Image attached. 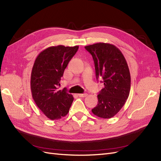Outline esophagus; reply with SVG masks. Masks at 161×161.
Returning <instances> with one entry per match:
<instances>
[{
    "label": "esophagus",
    "mask_w": 161,
    "mask_h": 161,
    "mask_svg": "<svg viewBox=\"0 0 161 161\" xmlns=\"http://www.w3.org/2000/svg\"><path fill=\"white\" fill-rule=\"evenodd\" d=\"M77 95H78L79 97H86L87 96V94H77Z\"/></svg>",
    "instance_id": "esophagus-1"
}]
</instances>
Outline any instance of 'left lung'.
Wrapping results in <instances>:
<instances>
[{
  "label": "left lung",
  "mask_w": 161,
  "mask_h": 161,
  "mask_svg": "<svg viewBox=\"0 0 161 161\" xmlns=\"http://www.w3.org/2000/svg\"><path fill=\"white\" fill-rule=\"evenodd\" d=\"M94 61L96 78L103 79L104 87L97 95L94 115L111 118L125 104L130 90V74L120 50L110 43H97L85 47Z\"/></svg>",
  "instance_id": "1"
}]
</instances>
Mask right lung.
I'll list each match as a JSON object with an SVG mask.
<instances>
[{"instance_id":"right-lung-1","label":"right lung","mask_w":161,"mask_h":161,"mask_svg":"<svg viewBox=\"0 0 161 161\" xmlns=\"http://www.w3.org/2000/svg\"><path fill=\"white\" fill-rule=\"evenodd\" d=\"M79 46H52L44 49L35 59L31 75V90L36 105L51 120L65 116L74 97L59 90V81L69 61Z\"/></svg>"}]
</instances>
